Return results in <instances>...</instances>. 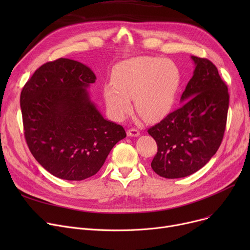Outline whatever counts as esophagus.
<instances>
[{
    "mask_svg": "<svg viewBox=\"0 0 250 250\" xmlns=\"http://www.w3.org/2000/svg\"><path fill=\"white\" fill-rule=\"evenodd\" d=\"M126 134H127L128 137H139L140 136V132H139L138 129H136V128L128 129L127 132H126Z\"/></svg>",
    "mask_w": 250,
    "mask_h": 250,
    "instance_id": "34e87169",
    "label": "esophagus"
}]
</instances>
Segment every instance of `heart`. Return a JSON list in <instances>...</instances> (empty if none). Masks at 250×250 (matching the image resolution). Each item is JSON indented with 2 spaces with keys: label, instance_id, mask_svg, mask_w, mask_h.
<instances>
[{
  "label": "heart",
  "instance_id": "heart-1",
  "mask_svg": "<svg viewBox=\"0 0 250 250\" xmlns=\"http://www.w3.org/2000/svg\"><path fill=\"white\" fill-rule=\"evenodd\" d=\"M112 83L103 87V97L110 114L122 121L132 109L147 121L165 114L175 100L180 85V72L169 60L138 57L122 62L112 72Z\"/></svg>",
  "mask_w": 250,
  "mask_h": 250
}]
</instances>
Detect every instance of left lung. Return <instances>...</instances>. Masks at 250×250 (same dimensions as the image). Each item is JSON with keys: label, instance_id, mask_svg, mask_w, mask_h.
I'll list each match as a JSON object with an SVG mask.
<instances>
[{"label": "left lung", "instance_id": "8db88e82", "mask_svg": "<svg viewBox=\"0 0 250 250\" xmlns=\"http://www.w3.org/2000/svg\"><path fill=\"white\" fill-rule=\"evenodd\" d=\"M190 58L194 71L181 105L148 129L158 147L151 167L165 178L186 177L203 168L218 151L226 127V84L211 61Z\"/></svg>", "mask_w": 250, "mask_h": 250}]
</instances>
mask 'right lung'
I'll return each mask as SVG.
<instances>
[{"label":"right lung","mask_w":250,"mask_h":250,"mask_svg":"<svg viewBox=\"0 0 250 250\" xmlns=\"http://www.w3.org/2000/svg\"><path fill=\"white\" fill-rule=\"evenodd\" d=\"M96 76L85 64L59 59L38 68L22 89L24 135L36 161L56 177L96 174L125 130L104 118L88 88Z\"/></svg>","instance_id":"1"}]
</instances>
